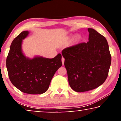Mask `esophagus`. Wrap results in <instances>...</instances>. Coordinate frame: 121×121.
I'll return each mask as SVG.
<instances>
[{
    "label": "esophagus",
    "mask_w": 121,
    "mask_h": 121,
    "mask_svg": "<svg viewBox=\"0 0 121 121\" xmlns=\"http://www.w3.org/2000/svg\"><path fill=\"white\" fill-rule=\"evenodd\" d=\"M64 60H65V59H64L63 57H62V62L63 65L64 63Z\"/></svg>",
    "instance_id": "obj_1"
}]
</instances>
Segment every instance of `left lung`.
I'll use <instances>...</instances> for the list:
<instances>
[{
    "instance_id": "8db88e82",
    "label": "left lung",
    "mask_w": 121,
    "mask_h": 121,
    "mask_svg": "<svg viewBox=\"0 0 121 121\" xmlns=\"http://www.w3.org/2000/svg\"><path fill=\"white\" fill-rule=\"evenodd\" d=\"M89 41L64 48V66L70 86L77 92L93 90L107 79L111 56L105 37L93 29H88Z\"/></svg>"
}]
</instances>
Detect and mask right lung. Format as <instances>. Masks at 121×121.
I'll return each mask as SVG.
<instances>
[{
	"instance_id": "right-lung-1",
	"label": "right lung",
	"mask_w": 121,
	"mask_h": 121,
	"mask_svg": "<svg viewBox=\"0 0 121 121\" xmlns=\"http://www.w3.org/2000/svg\"><path fill=\"white\" fill-rule=\"evenodd\" d=\"M28 34L29 31H23L11 43L6 62L8 75L11 83L21 92L43 94L48 89L56 71L62 65V55L59 53L52 59L26 58L21 51V43Z\"/></svg>"
}]
</instances>
